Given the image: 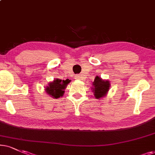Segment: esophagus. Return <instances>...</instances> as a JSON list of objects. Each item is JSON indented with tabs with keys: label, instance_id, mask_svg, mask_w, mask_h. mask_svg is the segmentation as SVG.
Returning a JSON list of instances; mask_svg holds the SVG:
<instances>
[{
	"label": "esophagus",
	"instance_id": "34e87169",
	"mask_svg": "<svg viewBox=\"0 0 155 155\" xmlns=\"http://www.w3.org/2000/svg\"><path fill=\"white\" fill-rule=\"evenodd\" d=\"M80 76H79V75H76V76H75V79H76V80H79V79H80Z\"/></svg>",
	"mask_w": 155,
	"mask_h": 155
}]
</instances>
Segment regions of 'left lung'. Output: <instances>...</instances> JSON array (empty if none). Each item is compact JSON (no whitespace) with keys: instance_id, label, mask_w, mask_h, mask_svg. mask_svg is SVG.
<instances>
[{"instance_id":"1","label":"left lung","mask_w":155,"mask_h":155,"mask_svg":"<svg viewBox=\"0 0 155 155\" xmlns=\"http://www.w3.org/2000/svg\"><path fill=\"white\" fill-rule=\"evenodd\" d=\"M110 85L109 80H104L99 76H96L91 87V90L96 99H99L106 97L110 89Z\"/></svg>"}]
</instances>
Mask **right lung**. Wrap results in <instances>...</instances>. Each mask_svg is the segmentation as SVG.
<instances>
[{
    "mask_svg": "<svg viewBox=\"0 0 155 155\" xmlns=\"http://www.w3.org/2000/svg\"><path fill=\"white\" fill-rule=\"evenodd\" d=\"M71 81L68 79L61 80L59 79H55L53 81L48 84V86L45 87V91L47 94L54 99H58L63 97L64 94V90L67 87L68 84Z\"/></svg>",
    "mask_w": 155,
    "mask_h": 155,
    "instance_id": "1",
    "label": "right lung"
}]
</instances>
